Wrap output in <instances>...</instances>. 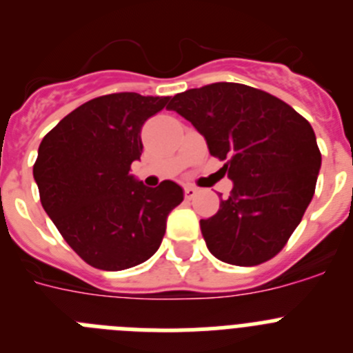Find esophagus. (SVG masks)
Returning a JSON list of instances; mask_svg holds the SVG:
<instances>
[{
	"instance_id": "34e87169",
	"label": "esophagus",
	"mask_w": 353,
	"mask_h": 353,
	"mask_svg": "<svg viewBox=\"0 0 353 353\" xmlns=\"http://www.w3.org/2000/svg\"><path fill=\"white\" fill-rule=\"evenodd\" d=\"M183 194H185L187 199H192L196 194H198V189H196V187H192V185H185V187H183Z\"/></svg>"
}]
</instances>
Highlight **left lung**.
<instances>
[{"label": "left lung", "mask_w": 353, "mask_h": 353, "mask_svg": "<svg viewBox=\"0 0 353 353\" xmlns=\"http://www.w3.org/2000/svg\"><path fill=\"white\" fill-rule=\"evenodd\" d=\"M168 109L207 141L233 189L217 214L199 221L208 251L252 267L286 245L316 187L322 154L310 121L267 92L214 83L174 95Z\"/></svg>", "instance_id": "8db88e82"}]
</instances>
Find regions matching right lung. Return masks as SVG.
<instances>
[{
    "mask_svg": "<svg viewBox=\"0 0 353 353\" xmlns=\"http://www.w3.org/2000/svg\"><path fill=\"white\" fill-rule=\"evenodd\" d=\"M170 97L123 92L84 102L46 134L33 176L43 210L68 245L101 270H123L154 256L166 219L182 203L179 183L143 185L130 174L141 129Z\"/></svg>",
    "mask_w": 353,
    "mask_h": 353,
    "instance_id": "obj_1",
    "label": "right lung"
}]
</instances>
